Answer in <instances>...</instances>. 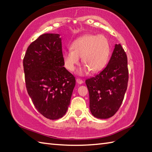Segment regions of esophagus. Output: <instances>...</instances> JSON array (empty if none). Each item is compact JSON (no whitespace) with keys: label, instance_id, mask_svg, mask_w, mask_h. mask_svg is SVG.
<instances>
[{"label":"esophagus","instance_id":"34e87169","mask_svg":"<svg viewBox=\"0 0 152 152\" xmlns=\"http://www.w3.org/2000/svg\"><path fill=\"white\" fill-rule=\"evenodd\" d=\"M76 82L78 84H82V83H83V80L80 79V78H77L76 79Z\"/></svg>","mask_w":152,"mask_h":152}]
</instances>
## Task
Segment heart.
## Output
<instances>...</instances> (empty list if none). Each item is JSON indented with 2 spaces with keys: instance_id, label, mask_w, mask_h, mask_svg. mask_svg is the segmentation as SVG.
<instances>
[{
  "instance_id": "heart-1",
  "label": "heart",
  "mask_w": 152,
  "mask_h": 152,
  "mask_svg": "<svg viewBox=\"0 0 152 152\" xmlns=\"http://www.w3.org/2000/svg\"><path fill=\"white\" fill-rule=\"evenodd\" d=\"M110 45L106 37L101 35H86L73 42L71 48L63 53L66 68L70 71L75 70L80 61V57L84 66L80 75L86 74L91 70L93 72L100 71L106 65L110 56Z\"/></svg>"
}]
</instances>
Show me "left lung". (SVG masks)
I'll return each mask as SVG.
<instances>
[{
  "instance_id": "8db88e82",
  "label": "left lung",
  "mask_w": 152,
  "mask_h": 152,
  "mask_svg": "<svg viewBox=\"0 0 152 152\" xmlns=\"http://www.w3.org/2000/svg\"><path fill=\"white\" fill-rule=\"evenodd\" d=\"M128 82V59L121 44H116L107 66L86 80L89 94V108L94 117L113 116L124 100Z\"/></svg>"
}]
</instances>
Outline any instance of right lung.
I'll use <instances>...</instances> for the list:
<instances>
[{"label":"right lung","instance_id":"obj_1","mask_svg":"<svg viewBox=\"0 0 152 152\" xmlns=\"http://www.w3.org/2000/svg\"><path fill=\"white\" fill-rule=\"evenodd\" d=\"M64 65L58 34L41 35L28 47L23 59L28 93L37 110L50 120L65 115L76 85Z\"/></svg>","mask_w":152,"mask_h":152}]
</instances>
